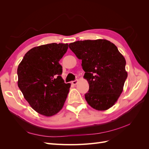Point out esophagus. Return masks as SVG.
<instances>
[{
	"instance_id": "esophagus-1",
	"label": "esophagus",
	"mask_w": 149,
	"mask_h": 149,
	"mask_svg": "<svg viewBox=\"0 0 149 149\" xmlns=\"http://www.w3.org/2000/svg\"><path fill=\"white\" fill-rule=\"evenodd\" d=\"M78 82V81L77 79H76V80H74V81H73L71 82V83L73 84V85H76V84H77Z\"/></svg>"
}]
</instances>
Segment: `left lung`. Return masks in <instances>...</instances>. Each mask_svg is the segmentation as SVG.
Segmentation results:
<instances>
[{
	"mask_svg": "<svg viewBox=\"0 0 149 149\" xmlns=\"http://www.w3.org/2000/svg\"><path fill=\"white\" fill-rule=\"evenodd\" d=\"M69 47L79 60L89 88L88 104L98 111L109 109L123 91L127 72L126 61L114 43L104 39L76 41Z\"/></svg>",
	"mask_w": 149,
	"mask_h": 149,
	"instance_id": "8db88e82",
	"label": "left lung"
}]
</instances>
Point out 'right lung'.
I'll use <instances>...</instances> for the list:
<instances>
[{"label":"right lung","instance_id":"add662e5","mask_svg":"<svg viewBox=\"0 0 149 149\" xmlns=\"http://www.w3.org/2000/svg\"><path fill=\"white\" fill-rule=\"evenodd\" d=\"M68 44L49 43L26 53L17 68L18 86L30 106L47 117L57 114L64 105L71 84L61 78L59 61Z\"/></svg>","mask_w":149,"mask_h":149}]
</instances>
